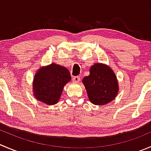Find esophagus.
Segmentation results:
<instances>
[{
    "label": "esophagus",
    "instance_id": "esophagus-1",
    "mask_svg": "<svg viewBox=\"0 0 151 151\" xmlns=\"http://www.w3.org/2000/svg\"><path fill=\"white\" fill-rule=\"evenodd\" d=\"M72 81L74 82V83H79V82L80 81V77H78V76H76V77H72Z\"/></svg>",
    "mask_w": 151,
    "mask_h": 151
}]
</instances>
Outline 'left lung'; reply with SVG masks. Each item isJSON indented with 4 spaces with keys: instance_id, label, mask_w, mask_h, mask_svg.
Instances as JSON below:
<instances>
[{
    "instance_id": "left-lung-1",
    "label": "left lung",
    "mask_w": 151,
    "mask_h": 151,
    "mask_svg": "<svg viewBox=\"0 0 151 151\" xmlns=\"http://www.w3.org/2000/svg\"><path fill=\"white\" fill-rule=\"evenodd\" d=\"M88 96L94 105H102L114 99L119 86L114 72L102 63H95L90 68V74L83 80Z\"/></svg>"
}]
</instances>
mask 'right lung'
I'll list each match as a JSON object with an SVG mask.
<instances>
[{
	"label": "right lung",
	"mask_w": 151,
	"mask_h": 151,
	"mask_svg": "<svg viewBox=\"0 0 151 151\" xmlns=\"http://www.w3.org/2000/svg\"><path fill=\"white\" fill-rule=\"evenodd\" d=\"M66 68L56 63L40 68L33 80L34 96L43 103L55 105L61 96L64 86L71 80Z\"/></svg>",
	"instance_id": "1"
}]
</instances>
